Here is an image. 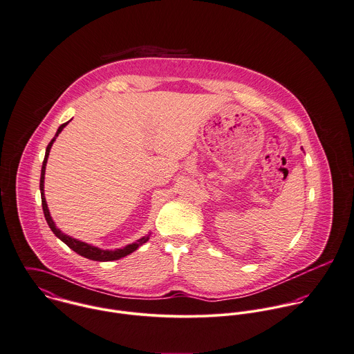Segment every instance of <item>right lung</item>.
Returning <instances> with one entry per match:
<instances>
[{
	"label": "right lung",
	"mask_w": 354,
	"mask_h": 354,
	"mask_svg": "<svg viewBox=\"0 0 354 354\" xmlns=\"http://www.w3.org/2000/svg\"><path fill=\"white\" fill-rule=\"evenodd\" d=\"M67 124H68V121L64 122V124H62V125L57 128V131H56L53 139L49 142V145H48V147H46V150H45V157H44V162H42V168H41V179H39V190H41V201H42L44 216H45V219H46L48 226H49L50 230L53 232V234H55L57 239H60L68 248H71V250H73L74 252H77L78 255H81V257H84V258H86V259H91V261H97V262H110V261L121 259V258H124V257L132 254L133 251H136V250H138L140 245H143L146 241H149L150 234H147V236H145V237L136 240V241L132 243V244L125 245L124 248H117V250H100V248H97V247H93V245H91V244H86V243H84V241H80V240H77V239H73V237L64 234L62 230H59V229L56 227V225H55V222H53V219H52V216H50V214H49V209H48V205H46V200H45V194H44L45 167H46L48 156H49V151H50V147H52L53 142L56 140V138L59 136V133L63 131V128H64Z\"/></svg>",
	"instance_id": "1"
}]
</instances>
